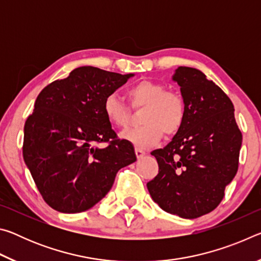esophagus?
Segmentation results:
<instances>
[{"instance_id":"1","label":"esophagus","mask_w":261,"mask_h":261,"mask_svg":"<svg viewBox=\"0 0 261 261\" xmlns=\"http://www.w3.org/2000/svg\"><path fill=\"white\" fill-rule=\"evenodd\" d=\"M135 152H136V155L138 159H141L143 156H145V154H146L143 151V149H140V148H136Z\"/></svg>"}]
</instances>
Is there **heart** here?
Masks as SVG:
<instances>
[{"mask_svg": "<svg viewBox=\"0 0 261 261\" xmlns=\"http://www.w3.org/2000/svg\"><path fill=\"white\" fill-rule=\"evenodd\" d=\"M134 108L144 107L140 122L143 125L123 131L121 138L135 145L137 148H151L161 140L163 132L173 136L183 125L185 118V101L178 92L167 91L161 83L141 81L126 92ZM107 121L116 127H124L129 123L130 110L115 94L105 98L102 105Z\"/></svg>", "mask_w": 261, "mask_h": 261, "instance_id": "obj_1", "label": "heart"}]
</instances>
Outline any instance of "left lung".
Returning a JSON list of instances; mask_svg holds the SVG:
<instances>
[{
    "instance_id": "1",
    "label": "left lung",
    "mask_w": 261,
    "mask_h": 261,
    "mask_svg": "<svg viewBox=\"0 0 261 261\" xmlns=\"http://www.w3.org/2000/svg\"><path fill=\"white\" fill-rule=\"evenodd\" d=\"M173 81L185 101V118L170 143L151 153L159 174L147 189L167 213L196 219L220 204L235 177L242 134L230 99L200 70L179 67Z\"/></svg>"
}]
</instances>
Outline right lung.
I'll list each match as a JSON object with an SVG mask.
<instances>
[{"mask_svg":"<svg viewBox=\"0 0 261 261\" xmlns=\"http://www.w3.org/2000/svg\"><path fill=\"white\" fill-rule=\"evenodd\" d=\"M134 76L81 67L38 95L25 122L23 156L51 208H92L112 189L117 171L137 160L132 144L116 138L102 109L106 96ZM101 142L109 145L100 148Z\"/></svg>","mask_w":261,"mask_h":261,"instance_id":"right-lung-1","label":"right lung"}]
</instances>
